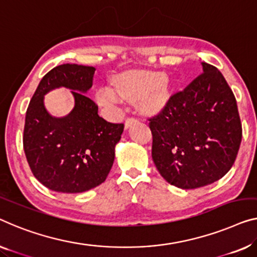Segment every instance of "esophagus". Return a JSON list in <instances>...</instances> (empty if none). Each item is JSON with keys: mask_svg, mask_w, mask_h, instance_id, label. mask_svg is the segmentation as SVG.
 <instances>
[{"mask_svg": "<svg viewBox=\"0 0 257 257\" xmlns=\"http://www.w3.org/2000/svg\"><path fill=\"white\" fill-rule=\"evenodd\" d=\"M135 122H137V118H135V117H128L127 120H125V122H124V125H125V128L128 129V128L130 127V125L135 123Z\"/></svg>", "mask_w": 257, "mask_h": 257, "instance_id": "34e87169", "label": "esophagus"}]
</instances>
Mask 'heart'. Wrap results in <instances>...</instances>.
<instances>
[{
	"mask_svg": "<svg viewBox=\"0 0 257 257\" xmlns=\"http://www.w3.org/2000/svg\"><path fill=\"white\" fill-rule=\"evenodd\" d=\"M115 89L104 86L95 94L100 106L115 109L123 99L136 98L137 104L147 110H156L165 102L168 94L166 77L155 71H129L115 79Z\"/></svg>",
	"mask_w": 257,
	"mask_h": 257,
	"instance_id": "heart-1",
	"label": "heart"
}]
</instances>
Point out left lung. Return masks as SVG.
I'll use <instances>...</instances> for the list:
<instances>
[{
  "label": "left lung",
  "mask_w": 257,
  "mask_h": 257,
  "mask_svg": "<svg viewBox=\"0 0 257 257\" xmlns=\"http://www.w3.org/2000/svg\"><path fill=\"white\" fill-rule=\"evenodd\" d=\"M174 93L157 116L149 118L152 159L162 177L178 188L211 185L231 170L242 128L236 100L216 67Z\"/></svg>",
  "instance_id": "8db88e82"
}]
</instances>
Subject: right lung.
I'll list each match as a JSON object with an SVG mask.
<instances>
[{
  "instance_id": "right-lung-1",
  "label": "right lung",
  "mask_w": 257,
  "mask_h": 257,
  "mask_svg": "<svg viewBox=\"0 0 257 257\" xmlns=\"http://www.w3.org/2000/svg\"><path fill=\"white\" fill-rule=\"evenodd\" d=\"M95 68L61 64L40 80L26 110L23 145L38 181L57 193L77 194L101 185L115 158L124 125L98 115L87 97ZM66 87L75 105L66 117L51 116L44 107L49 90Z\"/></svg>"
}]
</instances>
